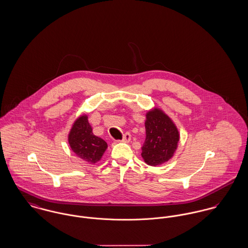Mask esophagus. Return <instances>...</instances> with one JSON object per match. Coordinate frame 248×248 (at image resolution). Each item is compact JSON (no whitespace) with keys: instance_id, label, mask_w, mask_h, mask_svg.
I'll use <instances>...</instances> for the list:
<instances>
[{"instance_id":"esophagus-1","label":"esophagus","mask_w":248,"mask_h":248,"mask_svg":"<svg viewBox=\"0 0 248 248\" xmlns=\"http://www.w3.org/2000/svg\"><path fill=\"white\" fill-rule=\"evenodd\" d=\"M130 140H131V135H130V133L124 134L123 139H122V141H124V142H128Z\"/></svg>"}]
</instances>
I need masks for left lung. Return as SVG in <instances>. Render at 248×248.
I'll list each match as a JSON object with an SVG mask.
<instances>
[{
	"label": "left lung",
	"mask_w": 248,
	"mask_h": 248,
	"mask_svg": "<svg viewBox=\"0 0 248 248\" xmlns=\"http://www.w3.org/2000/svg\"><path fill=\"white\" fill-rule=\"evenodd\" d=\"M146 138L141 156L151 166L168 161L176 150L179 134L171 119L158 108L148 111L145 121Z\"/></svg>",
	"instance_id": "obj_1"
}]
</instances>
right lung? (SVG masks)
<instances>
[{"label": "right lung", "mask_w": 248, "mask_h": 248, "mask_svg": "<svg viewBox=\"0 0 248 248\" xmlns=\"http://www.w3.org/2000/svg\"><path fill=\"white\" fill-rule=\"evenodd\" d=\"M69 143L79 157L90 163L99 161L108 147L103 139L93 135L86 115L79 117L75 122L69 134Z\"/></svg>", "instance_id": "add662e5"}]
</instances>
